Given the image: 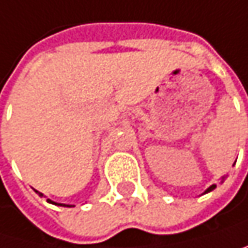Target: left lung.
Here are the masks:
<instances>
[{"label": "left lung", "mask_w": 248, "mask_h": 248, "mask_svg": "<svg viewBox=\"0 0 248 248\" xmlns=\"http://www.w3.org/2000/svg\"><path fill=\"white\" fill-rule=\"evenodd\" d=\"M223 181H225V176H222V182H223ZM215 188H216V185L213 184V185H210V186H209V188H207V189H206V191H204L203 194H207V192H210V191H213Z\"/></svg>", "instance_id": "left-lung-1"}]
</instances>
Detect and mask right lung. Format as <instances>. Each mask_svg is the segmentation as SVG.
<instances>
[{"label":"right lung","mask_w":248,"mask_h":248,"mask_svg":"<svg viewBox=\"0 0 248 248\" xmlns=\"http://www.w3.org/2000/svg\"><path fill=\"white\" fill-rule=\"evenodd\" d=\"M35 192H38L41 197L44 196L42 192H39V191H36V189H35ZM48 203H51V204H56V206H63V207H73V206H70V204H62V203H56V202H52V200H49V199H48Z\"/></svg>","instance_id":"right-lung-1"}]
</instances>
